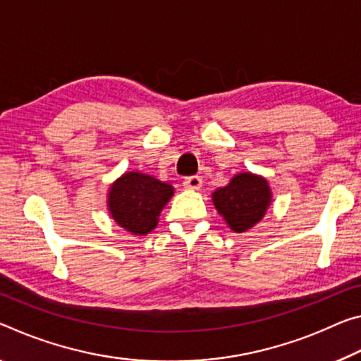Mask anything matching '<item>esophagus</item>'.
I'll use <instances>...</instances> for the list:
<instances>
[{
  "label": "esophagus",
  "instance_id": "1",
  "mask_svg": "<svg viewBox=\"0 0 361 361\" xmlns=\"http://www.w3.org/2000/svg\"><path fill=\"white\" fill-rule=\"evenodd\" d=\"M183 186H185L186 190H199V188L202 186V178L197 175L188 176V178H185V181H183Z\"/></svg>",
  "mask_w": 361,
  "mask_h": 361
}]
</instances>
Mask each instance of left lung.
Returning a JSON list of instances; mask_svg holds the SVG:
<instances>
[{
  "mask_svg": "<svg viewBox=\"0 0 361 361\" xmlns=\"http://www.w3.org/2000/svg\"><path fill=\"white\" fill-rule=\"evenodd\" d=\"M216 210L225 216L233 231L243 233L262 220L270 205L268 183L252 173H239L230 185L212 194Z\"/></svg>",
  "mask_w": 361,
  "mask_h": 361,
  "instance_id": "8db88e82",
  "label": "left lung"
}]
</instances>
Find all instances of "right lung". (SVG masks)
<instances>
[{"label": "right lung", "mask_w": 361, "mask_h": 361, "mask_svg": "<svg viewBox=\"0 0 361 361\" xmlns=\"http://www.w3.org/2000/svg\"><path fill=\"white\" fill-rule=\"evenodd\" d=\"M173 196V188L154 176L130 171L114 183L109 192V210L120 226L133 234H147Z\"/></svg>", "instance_id": "add662e5"}]
</instances>
